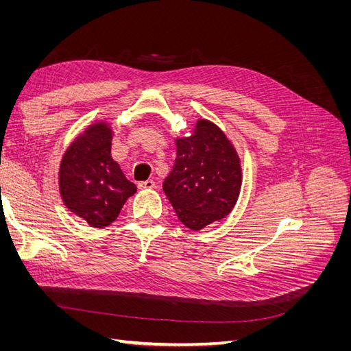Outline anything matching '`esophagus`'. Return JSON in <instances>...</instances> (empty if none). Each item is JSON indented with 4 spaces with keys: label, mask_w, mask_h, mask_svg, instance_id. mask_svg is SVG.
Listing matches in <instances>:
<instances>
[{
    "label": "esophagus",
    "mask_w": 351,
    "mask_h": 351,
    "mask_svg": "<svg viewBox=\"0 0 351 351\" xmlns=\"http://www.w3.org/2000/svg\"><path fill=\"white\" fill-rule=\"evenodd\" d=\"M137 187L146 190V189H154L155 187V182L154 180H145V182H139L137 183Z\"/></svg>",
    "instance_id": "34e87169"
}]
</instances>
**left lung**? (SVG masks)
<instances>
[{
  "instance_id": "left-lung-1",
  "label": "left lung",
  "mask_w": 351,
  "mask_h": 351,
  "mask_svg": "<svg viewBox=\"0 0 351 351\" xmlns=\"http://www.w3.org/2000/svg\"><path fill=\"white\" fill-rule=\"evenodd\" d=\"M173 171L162 184L178 219L200 230L228 215L241 187L239 156L215 124L200 120L192 137L177 139Z\"/></svg>"
}]
</instances>
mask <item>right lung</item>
<instances>
[{
    "mask_svg": "<svg viewBox=\"0 0 351 351\" xmlns=\"http://www.w3.org/2000/svg\"><path fill=\"white\" fill-rule=\"evenodd\" d=\"M60 192L66 206L90 227L110 226L136 186L111 158V129L90 125L74 141L60 167Z\"/></svg>",
    "mask_w": 351,
    "mask_h": 351,
    "instance_id": "add662e5",
    "label": "right lung"
}]
</instances>
